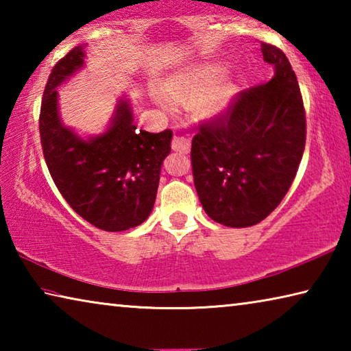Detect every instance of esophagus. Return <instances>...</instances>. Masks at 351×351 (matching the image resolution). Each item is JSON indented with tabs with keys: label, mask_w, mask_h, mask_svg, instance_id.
Here are the masks:
<instances>
[{
	"label": "esophagus",
	"mask_w": 351,
	"mask_h": 351,
	"mask_svg": "<svg viewBox=\"0 0 351 351\" xmlns=\"http://www.w3.org/2000/svg\"><path fill=\"white\" fill-rule=\"evenodd\" d=\"M171 148L175 152H181V153H189L190 152V139L187 136H175L173 141H171Z\"/></svg>",
	"instance_id": "1"
}]
</instances>
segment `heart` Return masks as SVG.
Listing matches in <instances>:
<instances>
[{
    "label": "heart",
    "instance_id": "obj_1",
    "mask_svg": "<svg viewBox=\"0 0 351 351\" xmlns=\"http://www.w3.org/2000/svg\"><path fill=\"white\" fill-rule=\"evenodd\" d=\"M235 96V86L221 68L207 64L173 77L165 83L164 90H154L153 99L162 108L173 111L176 104L197 100L199 110L207 116H218L229 108Z\"/></svg>",
    "mask_w": 351,
    "mask_h": 351
}]
</instances>
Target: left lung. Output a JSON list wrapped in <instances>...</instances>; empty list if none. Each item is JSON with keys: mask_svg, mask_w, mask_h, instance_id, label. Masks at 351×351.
<instances>
[{"mask_svg": "<svg viewBox=\"0 0 351 351\" xmlns=\"http://www.w3.org/2000/svg\"><path fill=\"white\" fill-rule=\"evenodd\" d=\"M274 77L241 91L192 141V170L203 209L228 228L260 223L280 204L305 150L299 83L287 56L261 43Z\"/></svg>", "mask_w": 351, "mask_h": 351, "instance_id": "left-lung-1", "label": "left lung"}]
</instances>
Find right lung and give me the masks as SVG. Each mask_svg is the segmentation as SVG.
Listing matches in <instances>:
<instances>
[{"label": "right lung", "mask_w": 351, "mask_h": 351, "mask_svg": "<svg viewBox=\"0 0 351 351\" xmlns=\"http://www.w3.org/2000/svg\"><path fill=\"white\" fill-rule=\"evenodd\" d=\"M83 64L85 46H77L52 68L41 100V147L52 180L73 210L99 229L121 232L152 213L173 133L136 128L125 97L117 100L104 133L83 139L64 127L57 86Z\"/></svg>", "instance_id": "1"}]
</instances>
